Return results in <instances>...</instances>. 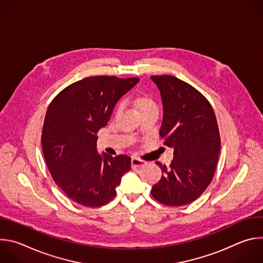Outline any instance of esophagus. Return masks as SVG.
<instances>
[{
  "label": "esophagus",
  "mask_w": 263,
  "mask_h": 263,
  "mask_svg": "<svg viewBox=\"0 0 263 263\" xmlns=\"http://www.w3.org/2000/svg\"><path fill=\"white\" fill-rule=\"evenodd\" d=\"M131 163H132L133 167H140V166L145 164V161H143V160H141V159H139L137 157H132Z\"/></svg>",
  "instance_id": "34e87169"
}]
</instances>
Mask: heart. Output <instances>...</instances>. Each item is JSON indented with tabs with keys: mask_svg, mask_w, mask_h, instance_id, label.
<instances>
[{
	"mask_svg": "<svg viewBox=\"0 0 263 263\" xmlns=\"http://www.w3.org/2000/svg\"><path fill=\"white\" fill-rule=\"evenodd\" d=\"M135 104L138 108V111L140 112V114H142V112H145V111H148V110H153V109H157V105L155 103V101L149 97V96H138L136 99H135ZM120 105H118L115 109V112L117 114V112H119L120 110Z\"/></svg>",
	"mask_w": 263,
	"mask_h": 263,
	"instance_id": "1",
	"label": "heart"
}]
</instances>
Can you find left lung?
Listing matches in <instances>:
<instances>
[{
    "label": "left lung",
    "instance_id": "obj_1",
    "mask_svg": "<svg viewBox=\"0 0 263 263\" xmlns=\"http://www.w3.org/2000/svg\"><path fill=\"white\" fill-rule=\"evenodd\" d=\"M151 79L163 106L159 135L174 148L170 166L156 162L162 176L151 194L164 205L183 206L197 200L214 176L220 149L216 118L208 100L192 85L168 74Z\"/></svg>",
    "mask_w": 263,
    "mask_h": 263
}]
</instances>
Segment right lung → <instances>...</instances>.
<instances>
[{
	"label": "right lung",
	"instance_id": "obj_1",
	"mask_svg": "<svg viewBox=\"0 0 263 263\" xmlns=\"http://www.w3.org/2000/svg\"><path fill=\"white\" fill-rule=\"evenodd\" d=\"M138 81L89 77L70 84L51 102L42 135L44 156L55 183L73 202L86 207L107 204L130 171L129 156L98 153L97 133Z\"/></svg>",
	"mask_w": 263,
	"mask_h": 263
}]
</instances>
